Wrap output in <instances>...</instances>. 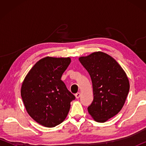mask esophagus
Instances as JSON below:
<instances>
[{
  "label": "esophagus",
  "mask_w": 146,
  "mask_h": 146,
  "mask_svg": "<svg viewBox=\"0 0 146 146\" xmlns=\"http://www.w3.org/2000/svg\"><path fill=\"white\" fill-rule=\"evenodd\" d=\"M80 97V93H77L75 94V97L76 98H79Z\"/></svg>",
  "instance_id": "esophagus-1"
}]
</instances>
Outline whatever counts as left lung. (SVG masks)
Masks as SVG:
<instances>
[{
  "mask_svg": "<svg viewBox=\"0 0 146 146\" xmlns=\"http://www.w3.org/2000/svg\"><path fill=\"white\" fill-rule=\"evenodd\" d=\"M79 61L90 74L93 100L88 112L98 122H105L122 110L129 91V82L122 67L110 55L98 51Z\"/></svg>",
  "mask_w": 146,
  "mask_h": 146,
  "instance_id": "1",
  "label": "left lung"
}]
</instances>
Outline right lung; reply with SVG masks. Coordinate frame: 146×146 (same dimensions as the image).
Here are the masks:
<instances>
[{"label": "right lung", "instance_id": "1", "mask_svg": "<svg viewBox=\"0 0 146 146\" xmlns=\"http://www.w3.org/2000/svg\"><path fill=\"white\" fill-rule=\"evenodd\" d=\"M71 58L46 56L27 74L21 87V97L29 116L39 124L53 127L67 117L75 97L61 77Z\"/></svg>", "mask_w": 146, "mask_h": 146}]
</instances>
